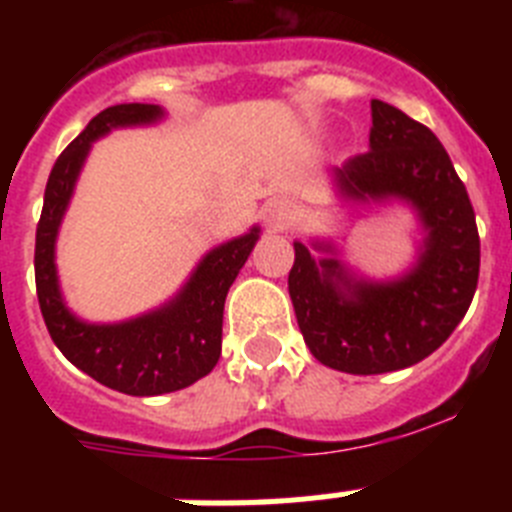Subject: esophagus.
<instances>
[{
  "label": "esophagus",
  "mask_w": 512,
  "mask_h": 512,
  "mask_svg": "<svg viewBox=\"0 0 512 512\" xmlns=\"http://www.w3.org/2000/svg\"><path fill=\"white\" fill-rule=\"evenodd\" d=\"M261 215H264V223L269 225V228L279 230V228H287V225L295 220L297 207L289 200H284V197H277V200L266 202Z\"/></svg>",
  "instance_id": "esophagus-1"
}]
</instances>
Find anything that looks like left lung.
Returning a JSON list of instances; mask_svg holds the SVG:
<instances>
[{"mask_svg":"<svg viewBox=\"0 0 512 512\" xmlns=\"http://www.w3.org/2000/svg\"><path fill=\"white\" fill-rule=\"evenodd\" d=\"M333 174L348 200L410 202L428 235L418 264L392 282L354 279L338 259L315 261L295 241L289 297L302 338L320 364L346 374L418 364L454 333L477 289L479 233L467 187L441 140L382 99H372L369 151Z\"/></svg>","mask_w":512,"mask_h":512,"instance_id":"obj_1","label":"left lung"}]
</instances>
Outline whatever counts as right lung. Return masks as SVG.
<instances>
[{"label": "right lung", "mask_w": 512, "mask_h": 512, "mask_svg": "<svg viewBox=\"0 0 512 512\" xmlns=\"http://www.w3.org/2000/svg\"><path fill=\"white\" fill-rule=\"evenodd\" d=\"M161 117V107L138 102L99 112L53 164L35 233V289L53 343L81 372L133 397L184 390L215 369L223 346L225 297L259 241V228H251L212 248L182 292L148 315L112 325L84 323L71 315L58 289L56 235L89 148L112 128L148 125Z\"/></svg>", "instance_id": "right-lung-1"}]
</instances>
